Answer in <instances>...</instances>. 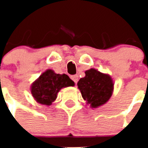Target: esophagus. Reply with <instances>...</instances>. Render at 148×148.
Wrapping results in <instances>:
<instances>
[{"label": "esophagus", "mask_w": 148, "mask_h": 148, "mask_svg": "<svg viewBox=\"0 0 148 148\" xmlns=\"http://www.w3.org/2000/svg\"><path fill=\"white\" fill-rule=\"evenodd\" d=\"M71 80L73 81H74V83L77 84V81H78V75H72V76H71Z\"/></svg>", "instance_id": "obj_1"}]
</instances>
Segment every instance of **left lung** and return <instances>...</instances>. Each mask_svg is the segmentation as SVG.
<instances>
[{
  "instance_id": "1",
  "label": "left lung",
  "mask_w": 148,
  "mask_h": 148,
  "mask_svg": "<svg viewBox=\"0 0 148 148\" xmlns=\"http://www.w3.org/2000/svg\"><path fill=\"white\" fill-rule=\"evenodd\" d=\"M77 86L87 103L94 108L104 104L111 97L114 88L109 75L93 68L86 71L85 77L79 80Z\"/></svg>"
}]
</instances>
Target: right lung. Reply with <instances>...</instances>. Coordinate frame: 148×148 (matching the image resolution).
<instances>
[{"mask_svg": "<svg viewBox=\"0 0 148 148\" xmlns=\"http://www.w3.org/2000/svg\"><path fill=\"white\" fill-rule=\"evenodd\" d=\"M74 85V82L67 74H55L52 70H47L34 82L31 94L38 103L50 105L61 88Z\"/></svg>", "mask_w": 148, "mask_h": 148, "instance_id": "1", "label": "right lung"}]
</instances>
